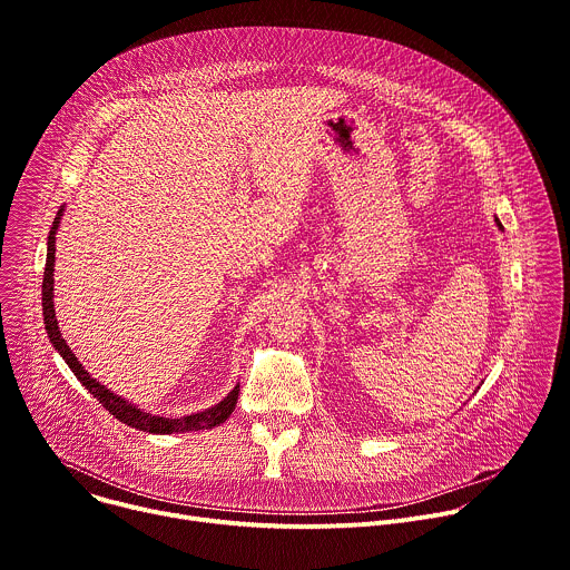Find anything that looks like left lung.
Segmentation results:
<instances>
[{
    "instance_id": "obj_1",
    "label": "left lung",
    "mask_w": 570,
    "mask_h": 570,
    "mask_svg": "<svg viewBox=\"0 0 570 570\" xmlns=\"http://www.w3.org/2000/svg\"><path fill=\"white\" fill-rule=\"evenodd\" d=\"M497 225H499V229H503V225H501V220H499V218H497Z\"/></svg>"
}]
</instances>
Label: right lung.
Listing matches in <instances>:
<instances>
[{"mask_svg": "<svg viewBox=\"0 0 570 570\" xmlns=\"http://www.w3.org/2000/svg\"><path fill=\"white\" fill-rule=\"evenodd\" d=\"M65 205L58 209L51 232L47 236V264H45V279H42V315H45V330L47 336L51 341V345L56 347V352L62 356V361L69 365V370L73 372V376L86 385V390H90V394H95L99 399V403L104 409L115 415L121 424L132 426L137 431L144 433H155V435H169V433H189V431H205V429H214L218 424H223L232 413L234 405L238 399V385H234L225 399H220L212 409H205L200 413H191L185 417H161L155 415L150 411L139 409V405L130 403L128 399L115 394L112 390H108L106 385H101L95 376H90V372L80 365V361L76 358V354L69 350V345L65 343L60 330H58V320H56V308H53V266H56V232L62 218Z\"/></svg>", "mask_w": 570, "mask_h": 570, "instance_id": "1", "label": "right lung"}]
</instances>
